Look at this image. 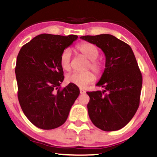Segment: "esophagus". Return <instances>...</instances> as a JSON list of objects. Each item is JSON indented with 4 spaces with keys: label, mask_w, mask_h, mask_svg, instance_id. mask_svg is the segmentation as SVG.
Here are the masks:
<instances>
[{
    "label": "esophagus",
    "mask_w": 157,
    "mask_h": 157,
    "mask_svg": "<svg viewBox=\"0 0 157 157\" xmlns=\"http://www.w3.org/2000/svg\"><path fill=\"white\" fill-rule=\"evenodd\" d=\"M80 93L81 94H85L86 93V91L84 90H83V89H80Z\"/></svg>",
    "instance_id": "1"
}]
</instances>
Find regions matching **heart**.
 <instances>
[{
    "instance_id": "1",
    "label": "heart",
    "mask_w": 157,
    "mask_h": 157,
    "mask_svg": "<svg viewBox=\"0 0 157 157\" xmlns=\"http://www.w3.org/2000/svg\"><path fill=\"white\" fill-rule=\"evenodd\" d=\"M77 51L90 59L86 69H92L96 74L99 75L102 71V64L97 60L99 55V49L94 44L90 43H82L75 47ZM71 51L69 49H64L60 55L59 63L62 68L68 71L71 68ZM95 79L94 73L91 71L84 73L73 72L66 75L67 82L73 84L79 87L84 88L89 84L93 82Z\"/></svg>"
}]
</instances>
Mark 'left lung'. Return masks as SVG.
<instances>
[{"label": "left lung", "instance_id": "obj_1", "mask_svg": "<svg viewBox=\"0 0 157 157\" xmlns=\"http://www.w3.org/2000/svg\"><path fill=\"white\" fill-rule=\"evenodd\" d=\"M80 38L100 48L105 56V68L96 84L103 90L86 92L89 117L102 130H119L132 119L140 104L143 78L134 53L128 44L110 34Z\"/></svg>", "mask_w": 157, "mask_h": 157}]
</instances>
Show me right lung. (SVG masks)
<instances>
[{"mask_svg": "<svg viewBox=\"0 0 157 157\" xmlns=\"http://www.w3.org/2000/svg\"><path fill=\"white\" fill-rule=\"evenodd\" d=\"M78 38L75 35L40 34L21 48L15 73L18 100L23 113L32 124L42 129L57 128L65 122L80 93L76 85L63 90L62 52Z\"/></svg>", "mask_w": 157, "mask_h": 157, "instance_id": "right-lung-1", "label": "right lung"}]
</instances>
